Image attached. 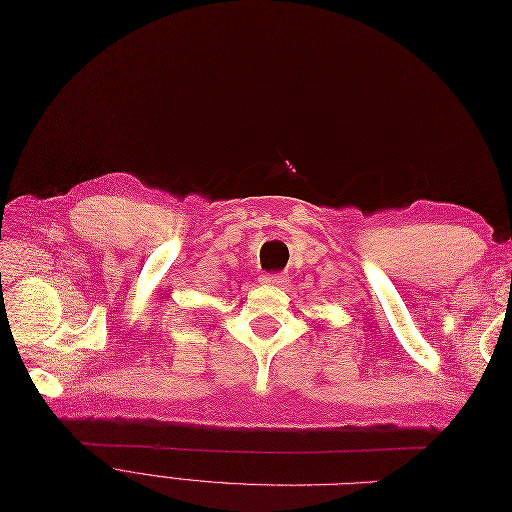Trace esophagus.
<instances>
[{
	"instance_id": "1",
	"label": "esophagus",
	"mask_w": 512,
	"mask_h": 512,
	"mask_svg": "<svg viewBox=\"0 0 512 512\" xmlns=\"http://www.w3.org/2000/svg\"><path fill=\"white\" fill-rule=\"evenodd\" d=\"M262 281H264L266 285H273V287H285L289 279H287L285 275H264Z\"/></svg>"
}]
</instances>
